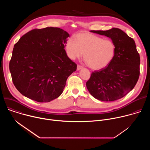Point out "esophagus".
Returning <instances> with one entry per match:
<instances>
[{
  "label": "esophagus",
  "instance_id": "1",
  "mask_svg": "<svg viewBox=\"0 0 150 150\" xmlns=\"http://www.w3.org/2000/svg\"><path fill=\"white\" fill-rule=\"evenodd\" d=\"M82 68H83V67H82V66L79 65H77V70H78V71L80 70V69H82Z\"/></svg>",
  "mask_w": 150,
  "mask_h": 150
}]
</instances>
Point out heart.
Returning a JSON list of instances; mask_svg holds the SVG:
<instances>
[{
    "label": "heart",
    "mask_w": 150,
    "mask_h": 150,
    "mask_svg": "<svg viewBox=\"0 0 150 150\" xmlns=\"http://www.w3.org/2000/svg\"><path fill=\"white\" fill-rule=\"evenodd\" d=\"M68 56L72 59L79 58L83 53V59L91 69L99 70L108 67L116 54V45L111 40L89 33H79L75 40L69 38L66 44Z\"/></svg>",
    "instance_id": "1"
}]
</instances>
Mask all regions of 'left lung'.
Returning <instances> with one entry per match:
<instances>
[{
    "mask_svg": "<svg viewBox=\"0 0 150 150\" xmlns=\"http://www.w3.org/2000/svg\"><path fill=\"white\" fill-rule=\"evenodd\" d=\"M91 32L110 38L116 45V54L108 67L91 73L87 88L99 100L120 99L134 88L139 76L140 57L135 41L117 28Z\"/></svg>",
    "mask_w": 150,
    "mask_h": 150,
    "instance_id": "left-lung-1",
    "label": "left lung"
}]
</instances>
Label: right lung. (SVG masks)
I'll use <instances>...</instances> for the list:
<instances>
[{
  "instance_id": "add662e5",
  "label": "right lung",
  "mask_w": 150,
  "mask_h": 150,
  "mask_svg": "<svg viewBox=\"0 0 150 150\" xmlns=\"http://www.w3.org/2000/svg\"><path fill=\"white\" fill-rule=\"evenodd\" d=\"M69 34L57 27L34 29L14 45L9 70L16 88L40 103L59 97L76 64L65 50Z\"/></svg>"
}]
</instances>
